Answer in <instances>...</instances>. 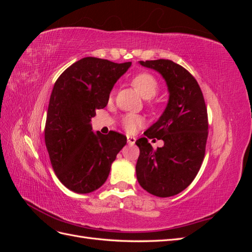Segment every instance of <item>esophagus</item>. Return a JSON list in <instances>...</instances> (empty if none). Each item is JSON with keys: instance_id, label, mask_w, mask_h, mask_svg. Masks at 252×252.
<instances>
[{"instance_id": "esophagus-1", "label": "esophagus", "mask_w": 252, "mask_h": 252, "mask_svg": "<svg viewBox=\"0 0 252 252\" xmlns=\"http://www.w3.org/2000/svg\"><path fill=\"white\" fill-rule=\"evenodd\" d=\"M127 143H128V145H133L135 143V138H134V136L128 135L127 136Z\"/></svg>"}]
</instances>
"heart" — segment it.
Returning <instances> with one entry per match:
<instances>
[{
    "label": "heart",
    "mask_w": 252,
    "mask_h": 252,
    "mask_svg": "<svg viewBox=\"0 0 252 252\" xmlns=\"http://www.w3.org/2000/svg\"><path fill=\"white\" fill-rule=\"evenodd\" d=\"M131 84L144 98L154 97L159 89V84L154 74L141 72L133 77ZM142 124V119L136 114L129 113L122 118V125L127 131H134Z\"/></svg>",
    "instance_id": "b5f03b06"
}]
</instances>
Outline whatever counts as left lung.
I'll return each instance as SVG.
<instances>
[{
    "label": "left lung",
    "instance_id": "8db88e82",
    "mask_svg": "<svg viewBox=\"0 0 252 252\" xmlns=\"http://www.w3.org/2000/svg\"><path fill=\"white\" fill-rule=\"evenodd\" d=\"M158 71L169 90L163 114L135 142L140 156L135 166L140 185L149 193L167 197L186 189L196 177L205 157L208 114L203 93L193 75L171 60L140 61ZM164 141L154 150L148 138Z\"/></svg>",
    "mask_w": 252,
    "mask_h": 252
}]
</instances>
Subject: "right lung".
<instances>
[{
  "instance_id": "right-lung-1",
  "label": "right lung",
  "mask_w": 252,
  "mask_h": 252,
  "mask_svg": "<svg viewBox=\"0 0 252 252\" xmlns=\"http://www.w3.org/2000/svg\"><path fill=\"white\" fill-rule=\"evenodd\" d=\"M131 62L87 57L60 75L50 95L45 144L62 184L77 193H89L107 180L112 162L126 145L117 131L94 133L91 118L106 107L110 91Z\"/></svg>"
}]
</instances>
